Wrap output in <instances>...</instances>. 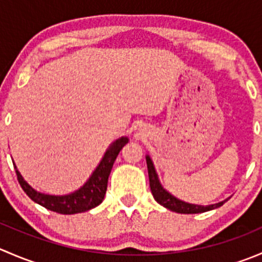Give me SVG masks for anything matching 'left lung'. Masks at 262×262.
I'll return each instance as SVG.
<instances>
[{
  "mask_svg": "<svg viewBox=\"0 0 262 262\" xmlns=\"http://www.w3.org/2000/svg\"><path fill=\"white\" fill-rule=\"evenodd\" d=\"M147 160V167H148V176H149V186H150V191H152L153 198L156 199V202L160 203L161 205H163L167 209L172 210V212L176 213H181V214H196V213H204L208 212V210L215 209V208L222 207L227 200L224 202L218 203V204H213V205H195V204H189V203H185L182 200L176 199L175 196H172L171 194H168L162 186H161L160 181H158L157 173H156L155 167H153V163L150 161V158L146 157Z\"/></svg>",
  "mask_w": 262,
  "mask_h": 262,
  "instance_id": "left-lung-1",
  "label": "left lung"
}]
</instances>
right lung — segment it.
I'll return each instance as SVG.
<instances>
[{
  "mask_svg": "<svg viewBox=\"0 0 262 262\" xmlns=\"http://www.w3.org/2000/svg\"><path fill=\"white\" fill-rule=\"evenodd\" d=\"M126 143H128V138L125 137H121L120 139L115 141L106 150L101 162L94 171L89 181L81 189L70 195L54 196V195H47L35 191L30 185H28V182L24 180L23 176L16 170L18 184L21 185L23 190L31 200L43 205L44 208L52 210V212L59 214H77L86 212V210L101 204V202L104 200L105 192L107 189V179L112 172L113 165H114L121 148Z\"/></svg>",
  "mask_w": 262,
  "mask_h": 262,
  "instance_id": "add662e5",
  "label": "right lung"
}]
</instances>
